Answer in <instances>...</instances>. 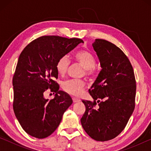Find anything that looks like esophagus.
Wrapping results in <instances>:
<instances>
[{"label": "esophagus", "mask_w": 151, "mask_h": 151, "mask_svg": "<svg viewBox=\"0 0 151 151\" xmlns=\"http://www.w3.org/2000/svg\"><path fill=\"white\" fill-rule=\"evenodd\" d=\"M73 103H78V102L81 101L80 99H76V98H75V97H74V98H73Z\"/></svg>", "instance_id": "esophagus-1"}]
</instances>
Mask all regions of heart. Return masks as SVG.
<instances>
[{
  "instance_id": "obj_1",
  "label": "heart",
  "mask_w": 151,
  "mask_h": 151,
  "mask_svg": "<svg viewBox=\"0 0 151 151\" xmlns=\"http://www.w3.org/2000/svg\"><path fill=\"white\" fill-rule=\"evenodd\" d=\"M76 62L84 67L83 73L86 77L91 78L96 72V57L91 51L81 50L74 56ZM70 61L66 55L60 57L56 64V69L58 75L64 76L70 66ZM85 82L80 79H70L63 84V88L66 93L75 96H79L83 93L85 89Z\"/></svg>"
}]
</instances>
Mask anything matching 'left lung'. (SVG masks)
Listing matches in <instances>:
<instances>
[{
	"label": "left lung",
	"mask_w": 151,
	"mask_h": 151,
	"mask_svg": "<svg viewBox=\"0 0 151 151\" xmlns=\"http://www.w3.org/2000/svg\"><path fill=\"white\" fill-rule=\"evenodd\" d=\"M93 47L102 70L88 90L94 101H82L86 111L81 122L92 139L106 141L123 131L134 111L136 81L131 62L118 47L104 39H96Z\"/></svg>",
	"instance_id": "left-lung-1"
}]
</instances>
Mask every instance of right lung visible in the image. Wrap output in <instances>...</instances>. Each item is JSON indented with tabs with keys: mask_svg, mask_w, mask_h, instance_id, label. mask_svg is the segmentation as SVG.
Here are the masks:
<instances>
[{
	"mask_svg": "<svg viewBox=\"0 0 151 151\" xmlns=\"http://www.w3.org/2000/svg\"><path fill=\"white\" fill-rule=\"evenodd\" d=\"M83 40L59 36H42L32 40L19 56L12 78L13 110L24 131L30 136L44 139L60 124L63 115L73 103L67 93L59 91L56 64ZM49 88L56 94L46 99Z\"/></svg>",
	"mask_w": 151,
	"mask_h": 151,
	"instance_id": "1",
	"label": "right lung"
}]
</instances>
